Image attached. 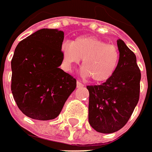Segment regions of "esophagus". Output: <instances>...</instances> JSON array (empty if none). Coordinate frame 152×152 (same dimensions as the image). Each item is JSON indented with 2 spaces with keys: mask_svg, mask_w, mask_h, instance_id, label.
Masks as SVG:
<instances>
[{
  "mask_svg": "<svg viewBox=\"0 0 152 152\" xmlns=\"http://www.w3.org/2000/svg\"><path fill=\"white\" fill-rule=\"evenodd\" d=\"M83 84L80 81H77V88H81V87H83Z\"/></svg>",
  "mask_w": 152,
  "mask_h": 152,
  "instance_id": "1",
  "label": "esophagus"
}]
</instances>
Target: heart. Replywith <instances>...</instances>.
Returning <instances> with one entry per match:
<instances>
[{"label":"heart","mask_w":152,"mask_h":152,"mask_svg":"<svg viewBox=\"0 0 152 152\" xmlns=\"http://www.w3.org/2000/svg\"><path fill=\"white\" fill-rule=\"evenodd\" d=\"M64 67L70 69L72 65L83 59L82 74L91 77L95 82H103L115 74L120 59L115 46L94 37L83 36L75 38L72 43L65 42L61 46Z\"/></svg>","instance_id":"heart-1"}]
</instances>
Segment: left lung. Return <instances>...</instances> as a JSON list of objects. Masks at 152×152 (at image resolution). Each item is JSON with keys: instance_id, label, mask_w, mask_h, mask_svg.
Listing matches in <instances>:
<instances>
[{"instance_id": "obj_1", "label": "left lung", "mask_w": 152, "mask_h": 152, "mask_svg": "<svg viewBox=\"0 0 152 152\" xmlns=\"http://www.w3.org/2000/svg\"><path fill=\"white\" fill-rule=\"evenodd\" d=\"M120 59L111 78L100 85L87 86L88 122L98 132L110 134L129 121L140 97V71L136 57L124 41L117 40Z\"/></svg>"}]
</instances>
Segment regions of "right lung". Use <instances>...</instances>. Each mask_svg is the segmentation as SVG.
<instances>
[{
  "label": "right lung",
  "instance_id": "right-lung-1",
  "mask_svg": "<svg viewBox=\"0 0 152 152\" xmlns=\"http://www.w3.org/2000/svg\"><path fill=\"white\" fill-rule=\"evenodd\" d=\"M64 33L43 28L21 41L12 59V92L25 115L38 121L58 116L76 79L59 69Z\"/></svg>",
  "mask_w": 152,
  "mask_h": 152
}]
</instances>
